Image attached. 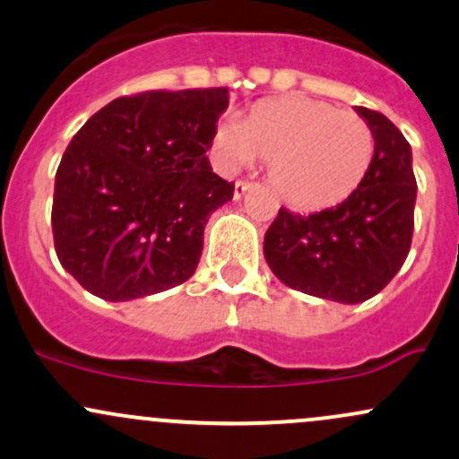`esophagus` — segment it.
Here are the masks:
<instances>
[{
    "instance_id": "34e87169",
    "label": "esophagus",
    "mask_w": 459,
    "mask_h": 459,
    "mask_svg": "<svg viewBox=\"0 0 459 459\" xmlns=\"http://www.w3.org/2000/svg\"><path fill=\"white\" fill-rule=\"evenodd\" d=\"M255 185L253 183H248V180H238V183H235V200H241L244 198L246 194H248L250 189H253Z\"/></svg>"
}]
</instances>
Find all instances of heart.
Returning <instances> with one entry per match:
<instances>
[{
    "mask_svg": "<svg viewBox=\"0 0 459 459\" xmlns=\"http://www.w3.org/2000/svg\"><path fill=\"white\" fill-rule=\"evenodd\" d=\"M213 152L229 172L270 163L276 194L300 211H325L355 194L375 156L368 124L322 100L285 95L253 107L244 122L221 119Z\"/></svg>",
    "mask_w": 459,
    "mask_h": 459,
    "instance_id": "obj_1",
    "label": "heart"
}]
</instances>
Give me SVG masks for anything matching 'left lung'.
Returning <instances> with one entry per match:
<instances>
[{
	"mask_svg": "<svg viewBox=\"0 0 459 459\" xmlns=\"http://www.w3.org/2000/svg\"><path fill=\"white\" fill-rule=\"evenodd\" d=\"M375 137L366 178L342 204L311 215L281 206L264 239L276 279L335 303H364L405 264L414 233L411 148L385 115L355 107Z\"/></svg>",
	"mask_w": 459,
	"mask_h": 459,
	"instance_id": "8db88e82",
	"label": "left lung"
}]
</instances>
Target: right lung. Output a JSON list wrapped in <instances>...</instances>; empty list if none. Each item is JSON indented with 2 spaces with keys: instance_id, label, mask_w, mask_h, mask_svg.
Masks as SVG:
<instances>
[{
  "instance_id": "obj_1",
  "label": "right lung",
  "mask_w": 459,
  "mask_h": 459,
  "mask_svg": "<svg viewBox=\"0 0 459 459\" xmlns=\"http://www.w3.org/2000/svg\"><path fill=\"white\" fill-rule=\"evenodd\" d=\"M229 89L145 91L100 108L75 133L54 183L60 265L98 299L122 303L185 283L204 226L235 185L211 169Z\"/></svg>"
}]
</instances>
